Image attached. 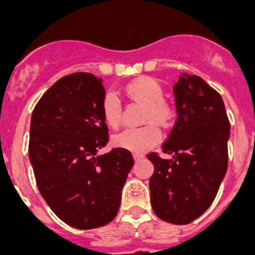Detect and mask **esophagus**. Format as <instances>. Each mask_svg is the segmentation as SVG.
<instances>
[{
    "instance_id": "34e87169",
    "label": "esophagus",
    "mask_w": 255,
    "mask_h": 255,
    "mask_svg": "<svg viewBox=\"0 0 255 255\" xmlns=\"http://www.w3.org/2000/svg\"><path fill=\"white\" fill-rule=\"evenodd\" d=\"M133 159H135L136 161H139V160H143L144 155H143V153H133Z\"/></svg>"
}]
</instances>
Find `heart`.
I'll return each mask as SVG.
<instances>
[{
	"mask_svg": "<svg viewBox=\"0 0 255 255\" xmlns=\"http://www.w3.org/2000/svg\"><path fill=\"white\" fill-rule=\"evenodd\" d=\"M126 94L133 102L144 104L143 122H155L167 126L173 118V108L163 99L164 90L153 78L141 77L126 85ZM122 102L115 94L108 92L102 103V114L108 127H119L122 122ZM155 123L139 128H127L114 136V144L132 152H143L153 147L161 139V132Z\"/></svg>",
	"mask_w": 255,
	"mask_h": 255,
	"instance_id": "obj_1",
	"label": "heart"
}]
</instances>
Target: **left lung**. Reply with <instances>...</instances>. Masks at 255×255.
I'll return each mask as SVG.
<instances>
[{
	"label": "left lung",
	"mask_w": 255,
	"mask_h": 255,
	"mask_svg": "<svg viewBox=\"0 0 255 255\" xmlns=\"http://www.w3.org/2000/svg\"><path fill=\"white\" fill-rule=\"evenodd\" d=\"M177 120L163 144V159L148 153L153 212L163 221L185 225L213 202L228 169L230 123L221 95L197 75L182 73L174 85Z\"/></svg>",
	"instance_id": "left-lung-1"
}]
</instances>
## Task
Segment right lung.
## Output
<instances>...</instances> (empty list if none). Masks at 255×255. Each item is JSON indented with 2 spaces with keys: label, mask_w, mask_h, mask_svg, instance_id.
<instances>
[{
  "label": "right lung",
  "mask_w": 255,
  "mask_h": 255,
  "mask_svg": "<svg viewBox=\"0 0 255 255\" xmlns=\"http://www.w3.org/2000/svg\"><path fill=\"white\" fill-rule=\"evenodd\" d=\"M104 96L100 78L70 74L42 95L31 115L29 157L38 189L54 213L77 229L115 218L133 165L124 148L96 155L108 143Z\"/></svg>",
  "instance_id": "add662e5"
}]
</instances>
